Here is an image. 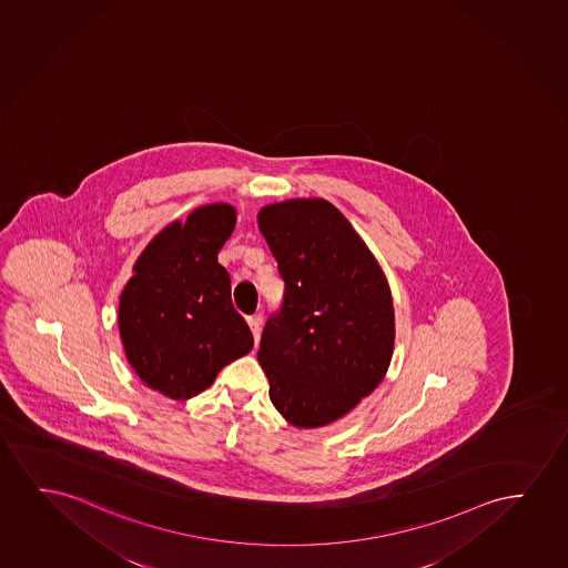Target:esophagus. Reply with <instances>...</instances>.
<instances>
[{
	"mask_svg": "<svg viewBox=\"0 0 568 568\" xmlns=\"http://www.w3.org/2000/svg\"><path fill=\"white\" fill-rule=\"evenodd\" d=\"M248 326L254 335V342L260 343V329H262V316H250Z\"/></svg>",
	"mask_w": 568,
	"mask_h": 568,
	"instance_id": "obj_1",
	"label": "esophagus"
}]
</instances>
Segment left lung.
I'll use <instances>...</instances> for the list:
<instances>
[{"mask_svg":"<svg viewBox=\"0 0 568 568\" xmlns=\"http://www.w3.org/2000/svg\"><path fill=\"white\" fill-rule=\"evenodd\" d=\"M285 281L257 361L275 409L298 428L326 427L388 373L396 324L388 280L334 203L296 197L257 213Z\"/></svg>","mask_w":568,"mask_h":568,"instance_id":"8db88e82","label":"left lung"}]
</instances>
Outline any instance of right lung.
I'll list each match as a JSON object with an SVG mask.
<instances>
[{"mask_svg":"<svg viewBox=\"0 0 568 568\" xmlns=\"http://www.w3.org/2000/svg\"><path fill=\"white\" fill-rule=\"evenodd\" d=\"M234 225L231 203H207L164 226L120 295L128 363L145 386L176 402L202 394L223 366L254 347L233 308L229 272L217 262Z\"/></svg>","mask_w":568,"mask_h":568,"instance_id":"1","label":"right lung"}]
</instances>
